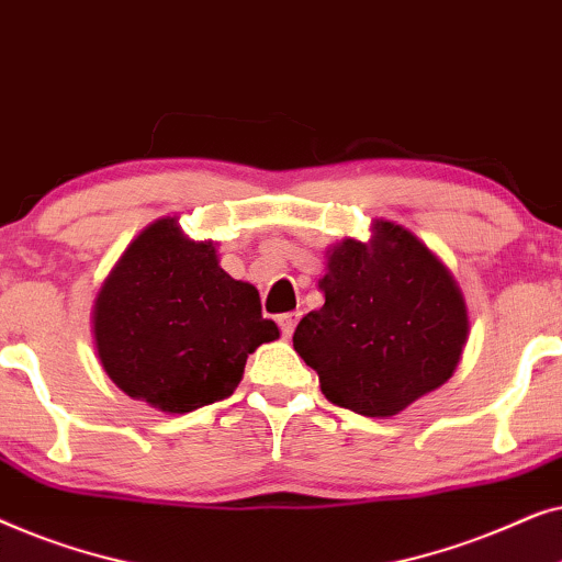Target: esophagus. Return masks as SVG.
I'll list each match as a JSON object with an SVG mask.
<instances>
[{
	"mask_svg": "<svg viewBox=\"0 0 562 562\" xmlns=\"http://www.w3.org/2000/svg\"><path fill=\"white\" fill-rule=\"evenodd\" d=\"M296 317H299V314H294V312L279 314V327H281V335H283V337H291V333H294Z\"/></svg>",
	"mask_w": 562,
	"mask_h": 562,
	"instance_id": "34e87169",
	"label": "esophagus"
}]
</instances>
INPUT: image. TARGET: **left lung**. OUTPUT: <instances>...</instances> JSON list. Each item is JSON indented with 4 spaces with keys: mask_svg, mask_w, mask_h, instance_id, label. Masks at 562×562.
<instances>
[{
    "mask_svg": "<svg viewBox=\"0 0 562 562\" xmlns=\"http://www.w3.org/2000/svg\"><path fill=\"white\" fill-rule=\"evenodd\" d=\"M319 291L325 304L299 322L294 350L327 402L391 417L456 371L468 335L463 294L409 229L375 222L368 245L342 240Z\"/></svg>",
    "mask_w": 562,
    "mask_h": 562,
    "instance_id": "8db88e82",
    "label": "left lung"
}]
</instances>
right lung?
Returning a JSON list of instances; mask_svg holds the SVG:
<instances>
[{"label":"right lung","instance_id":"right-lung-1","mask_svg":"<svg viewBox=\"0 0 562 562\" xmlns=\"http://www.w3.org/2000/svg\"><path fill=\"white\" fill-rule=\"evenodd\" d=\"M279 337L256 286L217 263L214 243L158 220L125 250L94 306L104 371L127 396L183 414L233 396L245 360Z\"/></svg>","mask_w":562,"mask_h":562}]
</instances>
